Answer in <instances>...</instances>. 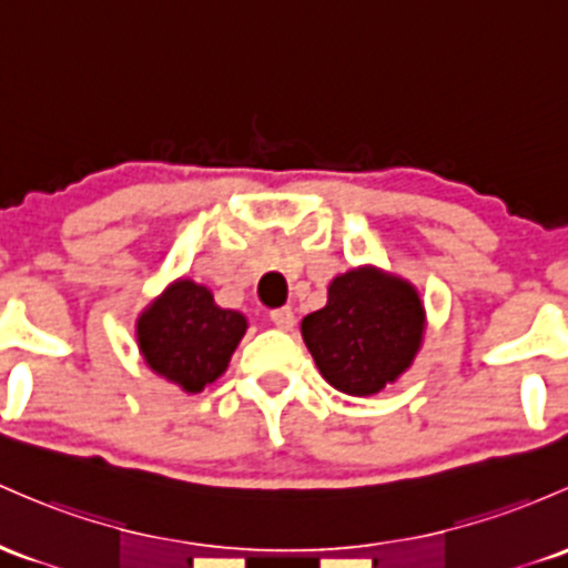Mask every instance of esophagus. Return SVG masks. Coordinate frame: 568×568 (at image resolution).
Instances as JSON below:
<instances>
[{"label": "esophagus", "mask_w": 568, "mask_h": 568, "mask_svg": "<svg viewBox=\"0 0 568 568\" xmlns=\"http://www.w3.org/2000/svg\"><path fill=\"white\" fill-rule=\"evenodd\" d=\"M270 317H272L274 326L280 328V332H291V328H294V323H296V315H294V310H291V307L272 310Z\"/></svg>", "instance_id": "obj_1"}]
</instances>
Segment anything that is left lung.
<instances>
[{"label": "left lung", "instance_id": "1", "mask_svg": "<svg viewBox=\"0 0 568 568\" xmlns=\"http://www.w3.org/2000/svg\"><path fill=\"white\" fill-rule=\"evenodd\" d=\"M302 336L336 390L372 396L413 364L423 339V304L404 280L353 270L328 285V304L304 317Z\"/></svg>", "mask_w": 568, "mask_h": 568}]
</instances>
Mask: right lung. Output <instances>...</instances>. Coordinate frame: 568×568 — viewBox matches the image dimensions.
I'll list each match as a JSON object with an SVG mask.
<instances>
[{
    "mask_svg": "<svg viewBox=\"0 0 568 568\" xmlns=\"http://www.w3.org/2000/svg\"><path fill=\"white\" fill-rule=\"evenodd\" d=\"M245 328V317L217 307L204 285L180 280L140 317L136 334L148 366L196 394L223 375Z\"/></svg>",
    "mask_w": 568,
    "mask_h": 568,
    "instance_id": "add662e5",
    "label": "right lung"
}]
</instances>
